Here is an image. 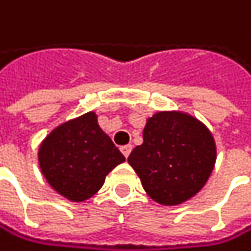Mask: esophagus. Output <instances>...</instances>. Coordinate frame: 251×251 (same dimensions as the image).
Listing matches in <instances>:
<instances>
[{
    "instance_id": "esophagus-1",
    "label": "esophagus",
    "mask_w": 251,
    "mask_h": 251,
    "mask_svg": "<svg viewBox=\"0 0 251 251\" xmlns=\"http://www.w3.org/2000/svg\"><path fill=\"white\" fill-rule=\"evenodd\" d=\"M120 151H122V153L125 155V158H128L129 153H131V151H132V146H131V144H125V146L120 148Z\"/></svg>"
}]
</instances>
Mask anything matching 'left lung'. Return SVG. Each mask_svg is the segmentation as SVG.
<instances>
[{
    "label": "left lung",
    "mask_w": 251,
    "mask_h": 251,
    "mask_svg": "<svg viewBox=\"0 0 251 251\" xmlns=\"http://www.w3.org/2000/svg\"><path fill=\"white\" fill-rule=\"evenodd\" d=\"M217 158L212 134L184 113H156L148 119L143 144L128 156L143 188L161 205H179L196 196Z\"/></svg>",
    "instance_id": "8db88e82"
}]
</instances>
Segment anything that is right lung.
<instances>
[{
    "instance_id": "obj_1",
    "label": "right lung",
    "mask_w": 251,
    "mask_h": 251,
    "mask_svg": "<svg viewBox=\"0 0 251 251\" xmlns=\"http://www.w3.org/2000/svg\"><path fill=\"white\" fill-rule=\"evenodd\" d=\"M125 156L98 125L95 113L66 122L39 149L40 170L50 185L72 201L92 197Z\"/></svg>"
}]
</instances>
